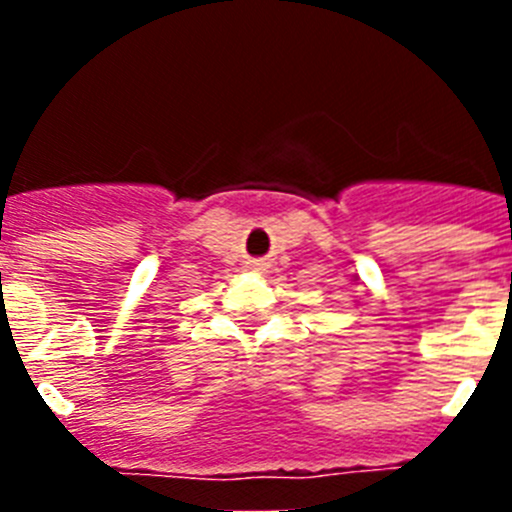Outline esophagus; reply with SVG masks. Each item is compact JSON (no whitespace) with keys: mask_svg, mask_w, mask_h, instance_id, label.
I'll return each mask as SVG.
<instances>
[{"mask_svg":"<svg viewBox=\"0 0 512 512\" xmlns=\"http://www.w3.org/2000/svg\"><path fill=\"white\" fill-rule=\"evenodd\" d=\"M251 266H253V269H261V264H259V261H253Z\"/></svg>","mask_w":512,"mask_h":512,"instance_id":"obj_1","label":"esophagus"}]
</instances>
